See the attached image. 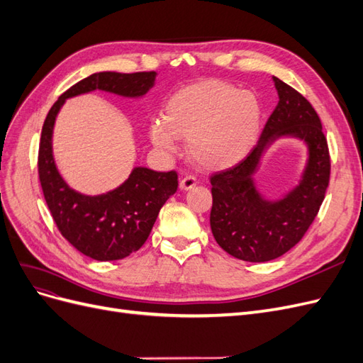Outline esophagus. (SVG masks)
I'll list each match as a JSON object with an SVG mask.
<instances>
[{
  "mask_svg": "<svg viewBox=\"0 0 363 363\" xmlns=\"http://www.w3.org/2000/svg\"><path fill=\"white\" fill-rule=\"evenodd\" d=\"M195 184H196V177H194V175H184V177L180 180V189L188 191V189H192Z\"/></svg>",
  "mask_w": 363,
  "mask_h": 363,
  "instance_id": "esophagus-1",
  "label": "esophagus"
}]
</instances>
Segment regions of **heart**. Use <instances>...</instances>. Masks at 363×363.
Returning <instances> with one entry per match:
<instances>
[{
	"instance_id": "b5f03b06",
	"label": "heart",
	"mask_w": 363,
	"mask_h": 363,
	"mask_svg": "<svg viewBox=\"0 0 363 363\" xmlns=\"http://www.w3.org/2000/svg\"><path fill=\"white\" fill-rule=\"evenodd\" d=\"M262 121L257 96L223 82H206L175 94L163 118L150 124V139L163 152L188 139L191 157L207 169L232 167L255 144Z\"/></svg>"
}]
</instances>
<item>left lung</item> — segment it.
<instances>
[{"label":"left lung","instance_id":"obj_1","mask_svg":"<svg viewBox=\"0 0 363 363\" xmlns=\"http://www.w3.org/2000/svg\"><path fill=\"white\" fill-rule=\"evenodd\" d=\"M279 104L263 127L257 145L235 167L211 175L213 238L230 256L245 262L277 259L296 245L313 223L330 182V155L321 119L294 87L274 77ZM281 135L303 138L310 160L301 184L284 199L267 202L252 175L262 150Z\"/></svg>","mask_w":363,"mask_h":363}]
</instances>
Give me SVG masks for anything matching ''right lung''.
<instances>
[{"label":"right lung","mask_w":363,"mask_h":363,"mask_svg":"<svg viewBox=\"0 0 363 363\" xmlns=\"http://www.w3.org/2000/svg\"><path fill=\"white\" fill-rule=\"evenodd\" d=\"M156 72H96L71 86L52 104L42 127L38 172L43 196L59 232L68 242L95 260H119L145 244L162 206L179 188L175 171L135 168L119 188L96 196L75 192L65 183L52 157L54 121L65 100L95 89L123 96H142Z\"/></svg>","instance_id":"add662e5"}]
</instances>
